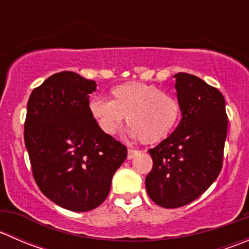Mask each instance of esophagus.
Segmentation results:
<instances>
[{
  "mask_svg": "<svg viewBox=\"0 0 249 249\" xmlns=\"http://www.w3.org/2000/svg\"><path fill=\"white\" fill-rule=\"evenodd\" d=\"M140 153V150H137V149H132V148H129V149H127V159H132V158H135L136 157L137 154H139Z\"/></svg>",
  "mask_w": 249,
  "mask_h": 249,
  "instance_id": "obj_1",
  "label": "esophagus"
}]
</instances>
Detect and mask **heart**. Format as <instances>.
<instances>
[{
	"mask_svg": "<svg viewBox=\"0 0 249 249\" xmlns=\"http://www.w3.org/2000/svg\"><path fill=\"white\" fill-rule=\"evenodd\" d=\"M112 100L95 97L89 110L100 129L114 135L126 117L129 134L145 143H158L172 134L180 119L178 100L160 88L131 82L110 90Z\"/></svg>",
	"mask_w": 249,
	"mask_h": 249,
	"instance_id": "obj_1",
	"label": "heart"
}]
</instances>
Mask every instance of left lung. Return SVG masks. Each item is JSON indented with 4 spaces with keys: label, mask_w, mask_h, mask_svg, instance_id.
<instances>
[{
    "label": "left lung",
    "mask_w": 249,
    "mask_h": 249,
    "mask_svg": "<svg viewBox=\"0 0 249 249\" xmlns=\"http://www.w3.org/2000/svg\"><path fill=\"white\" fill-rule=\"evenodd\" d=\"M175 78L182 120L148 150L153 169L145 177L149 197L165 208L193 202L217 179L228 132L222 92L193 74L179 72Z\"/></svg>",
    "instance_id": "left-lung-1"
}]
</instances>
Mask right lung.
I'll return each instance as SVG.
<instances>
[{"mask_svg":"<svg viewBox=\"0 0 249 249\" xmlns=\"http://www.w3.org/2000/svg\"><path fill=\"white\" fill-rule=\"evenodd\" d=\"M95 90L94 80L64 71L35 88L27 102L24 140L35 180L48 199L73 212L106 200L127 155L92 118L89 94Z\"/></svg>","mask_w":249,"mask_h":249,"instance_id":"1","label":"right lung"}]
</instances>
